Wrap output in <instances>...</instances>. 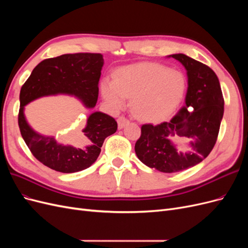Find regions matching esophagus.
<instances>
[{
    "label": "esophagus",
    "instance_id": "1",
    "mask_svg": "<svg viewBox=\"0 0 248 248\" xmlns=\"http://www.w3.org/2000/svg\"><path fill=\"white\" fill-rule=\"evenodd\" d=\"M117 122H118V127H119V129H122L124 126H126L127 124L129 123L128 120H127V119H126L125 117H123V116L119 117V118H118V120H117Z\"/></svg>",
    "mask_w": 248,
    "mask_h": 248
}]
</instances>
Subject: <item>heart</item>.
<instances>
[{"label":"heart","instance_id":"heart-1","mask_svg":"<svg viewBox=\"0 0 248 248\" xmlns=\"http://www.w3.org/2000/svg\"><path fill=\"white\" fill-rule=\"evenodd\" d=\"M186 89L184 74L177 69L141 62L120 67L114 79L104 78L100 91L114 110H122L131 98V109L142 121H159L171 114L181 102Z\"/></svg>","mask_w":248,"mask_h":248}]
</instances>
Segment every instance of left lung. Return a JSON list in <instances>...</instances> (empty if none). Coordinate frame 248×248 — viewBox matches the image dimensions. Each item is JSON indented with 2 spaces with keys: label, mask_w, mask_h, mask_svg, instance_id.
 Instances as JSON below:
<instances>
[{
  "label": "left lung",
  "mask_w": 248,
  "mask_h": 248,
  "mask_svg": "<svg viewBox=\"0 0 248 248\" xmlns=\"http://www.w3.org/2000/svg\"><path fill=\"white\" fill-rule=\"evenodd\" d=\"M187 74L185 106L169 122L141 126L136 154L147 167L177 172L197 166L212 151L223 116V97L215 72L183 54L170 55ZM172 139L181 140L177 147Z\"/></svg>",
  "instance_id": "8db88e82"
}]
</instances>
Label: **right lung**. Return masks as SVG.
Instances as JSON below:
<instances>
[{"label":"right lung","mask_w":248,"mask_h":248,"mask_svg":"<svg viewBox=\"0 0 248 248\" xmlns=\"http://www.w3.org/2000/svg\"><path fill=\"white\" fill-rule=\"evenodd\" d=\"M104 64L101 54H67L43 60L33 69L20 89L18 126L30 151L44 166L70 174L86 170L98 158L104 140L118 128L116 120L101 111L87 118L86 127L73 138V145H64L54 137L43 136L29 125L25 107L44 96L70 95L87 108H94L98 99V82Z\"/></svg>","instance_id":"right-lung-1"}]
</instances>
